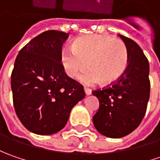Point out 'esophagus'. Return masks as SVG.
<instances>
[{
  "label": "esophagus",
  "mask_w": 160,
  "mask_h": 160,
  "mask_svg": "<svg viewBox=\"0 0 160 160\" xmlns=\"http://www.w3.org/2000/svg\"><path fill=\"white\" fill-rule=\"evenodd\" d=\"M84 92H85V94L87 96L92 94V91L90 89H88V88H84Z\"/></svg>",
  "instance_id": "obj_1"
}]
</instances>
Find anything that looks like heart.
Masks as SVG:
<instances>
[{
    "mask_svg": "<svg viewBox=\"0 0 160 160\" xmlns=\"http://www.w3.org/2000/svg\"><path fill=\"white\" fill-rule=\"evenodd\" d=\"M80 76V81L87 85L99 83L110 85L117 83L126 73L128 51L120 39L104 34H86L73 42V48L65 47L60 52V63L69 77Z\"/></svg>",
    "mask_w": 160,
    "mask_h": 160,
    "instance_id": "obj_1",
    "label": "heart"
}]
</instances>
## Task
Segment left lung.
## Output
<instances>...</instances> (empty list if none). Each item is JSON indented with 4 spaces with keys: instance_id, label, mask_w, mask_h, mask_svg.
<instances>
[{
    "instance_id": "obj_1",
    "label": "left lung",
    "mask_w": 160,
    "mask_h": 160,
    "mask_svg": "<svg viewBox=\"0 0 160 160\" xmlns=\"http://www.w3.org/2000/svg\"><path fill=\"white\" fill-rule=\"evenodd\" d=\"M128 51L126 73L117 83L93 91L100 102L92 118L97 131L109 138H121L135 130L144 117L150 99V65L141 47L119 34Z\"/></svg>"
}]
</instances>
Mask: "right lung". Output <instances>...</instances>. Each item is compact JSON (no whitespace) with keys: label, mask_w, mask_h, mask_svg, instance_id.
<instances>
[{"label":"right lung","mask_w":160,"mask_h":160,"mask_svg":"<svg viewBox=\"0 0 160 160\" xmlns=\"http://www.w3.org/2000/svg\"><path fill=\"white\" fill-rule=\"evenodd\" d=\"M68 33L49 30L24 46L11 74L13 104L30 132L49 135L66 126L71 109L85 96L83 85L65 73L60 52Z\"/></svg>","instance_id":"obj_1"}]
</instances>
